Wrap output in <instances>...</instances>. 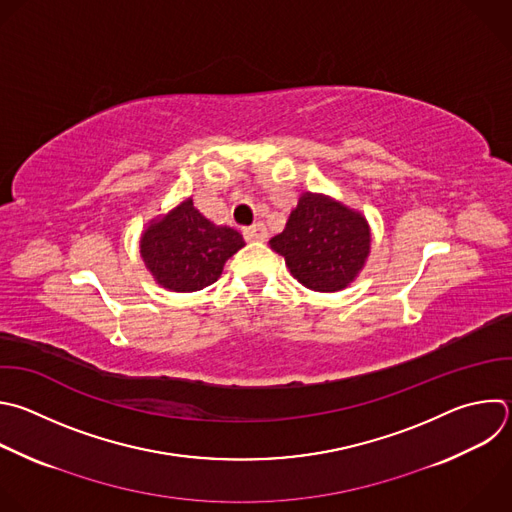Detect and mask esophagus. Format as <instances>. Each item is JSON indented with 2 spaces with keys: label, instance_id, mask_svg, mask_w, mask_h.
I'll list each match as a JSON object with an SVG mask.
<instances>
[{
  "label": "esophagus",
  "instance_id": "1",
  "mask_svg": "<svg viewBox=\"0 0 512 512\" xmlns=\"http://www.w3.org/2000/svg\"><path fill=\"white\" fill-rule=\"evenodd\" d=\"M247 241H265L267 239V227L263 223H255L253 227H247L245 231Z\"/></svg>",
  "mask_w": 512,
  "mask_h": 512
}]
</instances>
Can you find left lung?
Here are the masks:
<instances>
[{"mask_svg": "<svg viewBox=\"0 0 512 512\" xmlns=\"http://www.w3.org/2000/svg\"><path fill=\"white\" fill-rule=\"evenodd\" d=\"M307 289L335 293L352 285L372 251L364 213L323 193H303L285 229L269 241Z\"/></svg>", "mask_w": 512, "mask_h": 512, "instance_id": "8db88e82", "label": "left lung"}]
</instances>
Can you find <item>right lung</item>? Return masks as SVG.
I'll use <instances>...</instances> for the list:
<instances>
[{"mask_svg":"<svg viewBox=\"0 0 512 512\" xmlns=\"http://www.w3.org/2000/svg\"><path fill=\"white\" fill-rule=\"evenodd\" d=\"M245 247L243 235L215 225L187 197L146 223L138 249L152 279L177 293L201 291L215 283L229 257Z\"/></svg>","mask_w":512,"mask_h":512,"instance_id":"right-lung-1","label":"right lung"}]
</instances>
